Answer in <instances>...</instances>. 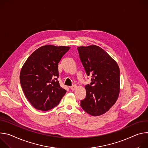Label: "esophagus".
I'll return each instance as SVG.
<instances>
[{
    "label": "esophagus",
    "instance_id": "obj_1",
    "mask_svg": "<svg viewBox=\"0 0 148 148\" xmlns=\"http://www.w3.org/2000/svg\"><path fill=\"white\" fill-rule=\"evenodd\" d=\"M76 87H77V86L75 85H73L71 87V90H75L76 89Z\"/></svg>",
    "mask_w": 148,
    "mask_h": 148
}]
</instances>
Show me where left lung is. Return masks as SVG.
Instances as JSON below:
<instances>
[{
    "label": "left lung",
    "mask_w": 148,
    "mask_h": 148,
    "mask_svg": "<svg viewBox=\"0 0 148 148\" xmlns=\"http://www.w3.org/2000/svg\"><path fill=\"white\" fill-rule=\"evenodd\" d=\"M80 60L91 82L85 86L86 97L80 106L93 116L107 112L116 103L120 92V69L117 62L96 45L77 47Z\"/></svg>",
    "instance_id": "8db88e82"
}]
</instances>
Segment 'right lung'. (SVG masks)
Masks as SVG:
<instances>
[{
    "mask_svg": "<svg viewBox=\"0 0 148 148\" xmlns=\"http://www.w3.org/2000/svg\"><path fill=\"white\" fill-rule=\"evenodd\" d=\"M71 47L48 45L40 47L27 59L20 81L28 101L35 109L47 111L57 106L66 90L59 85L58 63Z\"/></svg>",
    "mask_w": 148,
    "mask_h": 148,
    "instance_id": "add662e5",
    "label": "right lung"
}]
</instances>
